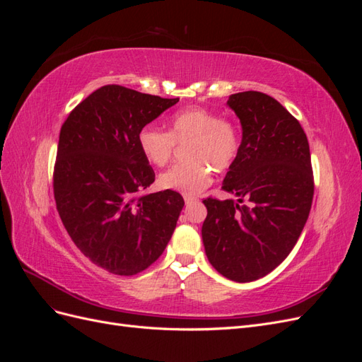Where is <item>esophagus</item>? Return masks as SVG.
Instances as JSON below:
<instances>
[{
  "label": "esophagus",
  "mask_w": 362,
  "mask_h": 362,
  "mask_svg": "<svg viewBox=\"0 0 362 362\" xmlns=\"http://www.w3.org/2000/svg\"><path fill=\"white\" fill-rule=\"evenodd\" d=\"M196 201H198V198H194V196L184 194V202H185V205H190V204H193V202H196Z\"/></svg>",
  "instance_id": "esophagus-1"
}]
</instances>
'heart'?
Masks as SVG:
<instances>
[{"label": "heart", "instance_id": "heart-1", "mask_svg": "<svg viewBox=\"0 0 362 362\" xmlns=\"http://www.w3.org/2000/svg\"><path fill=\"white\" fill-rule=\"evenodd\" d=\"M177 141H190V161L175 164L163 172L158 182L163 189L190 196L201 193L211 182L213 168L225 170L231 166L240 151L237 127L205 108H187L173 115L169 133L146 125L137 134L140 152L154 166H164L172 158Z\"/></svg>", "mask_w": 362, "mask_h": 362}]
</instances>
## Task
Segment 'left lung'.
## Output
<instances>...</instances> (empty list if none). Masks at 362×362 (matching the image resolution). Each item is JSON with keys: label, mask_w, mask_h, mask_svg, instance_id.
Here are the masks:
<instances>
[{"label": "left lung", "mask_w": 362, "mask_h": 362, "mask_svg": "<svg viewBox=\"0 0 362 362\" xmlns=\"http://www.w3.org/2000/svg\"><path fill=\"white\" fill-rule=\"evenodd\" d=\"M226 104L242 124V144L222 189L237 201H204L202 242L221 275L250 282L288 257L310 216V145L298 119L275 98L249 90L231 95Z\"/></svg>", "instance_id": "8db88e82"}]
</instances>
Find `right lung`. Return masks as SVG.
<instances>
[{"label":"right lung","instance_id":"obj_1","mask_svg":"<svg viewBox=\"0 0 362 362\" xmlns=\"http://www.w3.org/2000/svg\"><path fill=\"white\" fill-rule=\"evenodd\" d=\"M178 101L108 84L76 105L60 129L57 211L83 255L115 275L148 269L177 226L184 206L180 193L141 194L156 173L137 134Z\"/></svg>","mask_w":362,"mask_h":362}]
</instances>
